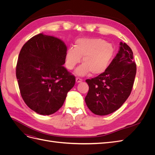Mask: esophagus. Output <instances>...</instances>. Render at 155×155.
I'll return each instance as SVG.
<instances>
[{
	"label": "esophagus",
	"instance_id": "1",
	"mask_svg": "<svg viewBox=\"0 0 155 155\" xmlns=\"http://www.w3.org/2000/svg\"><path fill=\"white\" fill-rule=\"evenodd\" d=\"M76 83H80V82H81L82 81H83V79H81V78H76Z\"/></svg>",
	"mask_w": 155,
	"mask_h": 155
}]
</instances>
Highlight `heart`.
<instances>
[{"mask_svg":"<svg viewBox=\"0 0 155 155\" xmlns=\"http://www.w3.org/2000/svg\"><path fill=\"white\" fill-rule=\"evenodd\" d=\"M114 53V46L102 39H79L74 48L67 50L65 65L68 70H72L83 58V64L76 69V74L83 76L90 72L96 76L104 73L109 67Z\"/></svg>","mask_w":155,"mask_h":155,"instance_id":"b5f03b06","label":"heart"}]
</instances>
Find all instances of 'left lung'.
<instances>
[{"instance_id": "left-lung-1", "label": "left lung", "mask_w": 155, "mask_h": 155, "mask_svg": "<svg viewBox=\"0 0 155 155\" xmlns=\"http://www.w3.org/2000/svg\"><path fill=\"white\" fill-rule=\"evenodd\" d=\"M120 45L118 53L105 71L86 80L89 90L85 103L96 115H107L118 110L132 91L137 64L129 46L121 42Z\"/></svg>"}]
</instances>
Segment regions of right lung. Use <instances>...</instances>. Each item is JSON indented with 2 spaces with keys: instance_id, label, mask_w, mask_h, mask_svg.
Wrapping results in <instances>:
<instances>
[{
  "instance_id": "1",
  "label": "right lung",
  "mask_w": 155,
  "mask_h": 155,
  "mask_svg": "<svg viewBox=\"0 0 155 155\" xmlns=\"http://www.w3.org/2000/svg\"><path fill=\"white\" fill-rule=\"evenodd\" d=\"M67 48L53 36L39 34L23 45L18 55L16 77L21 95L37 113L50 115L64 104L76 78L63 64Z\"/></svg>"
}]
</instances>
